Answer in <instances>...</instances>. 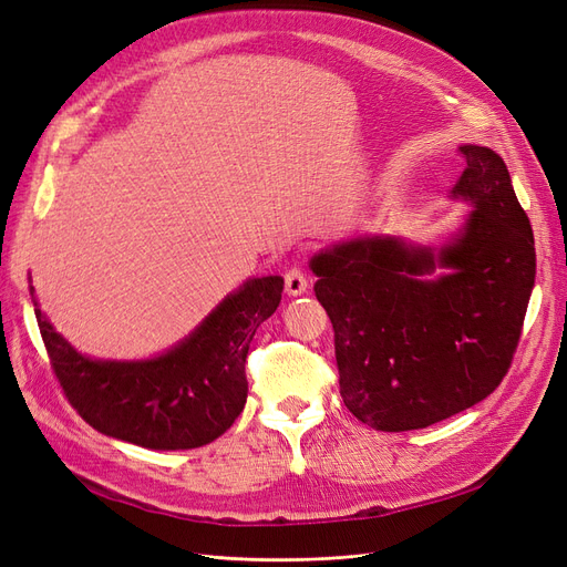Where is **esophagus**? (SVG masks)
<instances>
[{
  "label": "esophagus",
  "mask_w": 567,
  "mask_h": 567,
  "mask_svg": "<svg viewBox=\"0 0 567 567\" xmlns=\"http://www.w3.org/2000/svg\"><path fill=\"white\" fill-rule=\"evenodd\" d=\"M284 279H286V292H288V296H292V298L302 296V292L309 288V281H307V277H305V271L298 269V267L288 269Z\"/></svg>",
  "instance_id": "obj_1"
}]
</instances>
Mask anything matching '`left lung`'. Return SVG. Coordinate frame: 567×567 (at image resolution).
<instances>
[{
	"mask_svg": "<svg viewBox=\"0 0 567 567\" xmlns=\"http://www.w3.org/2000/svg\"><path fill=\"white\" fill-rule=\"evenodd\" d=\"M460 152L466 166L451 197L472 210L441 248L359 237L309 260L336 330L342 401L380 432L424 429L491 396L520 340L533 227L499 154Z\"/></svg>",
	"mask_w": 567,
	"mask_h": 567,
	"instance_id": "obj_1",
	"label": "left lung"
}]
</instances>
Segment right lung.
I'll return each mask as SVG.
<instances>
[{"label": "right lung", "mask_w": 567, "mask_h": 567, "mask_svg": "<svg viewBox=\"0 0 567 567\" xmlns=\"http://www.w3.org/2000/svg\"><path fill=\"white\" fill-rule=\"evenodd\" d=\"M284 279H248L164 354L107 361L80 354L34 317L53 373L72 408L97 432L150 451H189L223 436L246 405V357L258 326L275 315Z\"/></svg>", "instance_id": "1"}]
</instances>
